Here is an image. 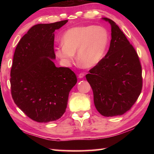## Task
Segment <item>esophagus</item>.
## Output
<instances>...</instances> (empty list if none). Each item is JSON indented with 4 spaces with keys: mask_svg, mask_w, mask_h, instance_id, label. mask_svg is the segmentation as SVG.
<instances>
[{
    "mask_svg": "<svg viewBox=\"0 0 154 154\" xmlns=\"http://www.w3.org/2000/svg\"><path fill=\"white\" fill-rule=\"evenodd\" d=\"M84 76H85V74L83 73V72H81V73H79V75H78V77H79V78H80V79H82V78H83Z\"/></svg>",
    "mask_w": 154,
    "mask_h": 154,
    "instance_id": "1",
    "label": "esophagus"
}]
</instances>
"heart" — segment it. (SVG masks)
<instances>
[{
  "label": "heart",
  "instance_id": "b5f03b06",
  "mask_svg": "<svg viewBox=\"0 0 154 154\" xmlns=\"http://www.w3.org/2000/svg\"><path fill=\"white\" fill-rule=\"evenodd\" d=\"M109 41V33L104 27L94 25L73 27L64 34L63 44L56 48V55L69 64L77 52V61L81 66L93 67L103 58Z\"/></svg>",
  "mask_w": 154,
  "mask_h": 154
}]
</instances>
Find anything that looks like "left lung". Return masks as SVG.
<instances>
[{"label":"left lung","mask_w":154,"mask_h":154,"mask_svg":"<svg viewBox=\"0 0 154 154\" xmlns=\"http://www.w3.org/2000/svg\"><path fill=\"white\" fill-rule=\"evenodd\" d=\"M109 51L85 75L94 94L96 109L102 116H121L129 111L143 87L142 67L136 50L113 20Z\"/></svg>","instance_id":"8db88e82"}]
</instances>
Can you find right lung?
Masks as SVG:
<instances>
[{
	"label": "right lung",
	"instance_id": "add662e5",
	"mask_svg": "<svg viewBox=\"0 0 154 154\" xmlns=\"http://www.w3.org/2000/svg\"><path fill=\"white\" fill-rule=\"evenodd\" d=\"M67 22L33 26L14 52L10 74L12 98L28 118L40 123L61 118L77 82L69 68L56 67L52 60L56 58L54 32Z\"/></svg>",
	"mask_w": 154,
	"mask_h": 154
}]
</instances>
